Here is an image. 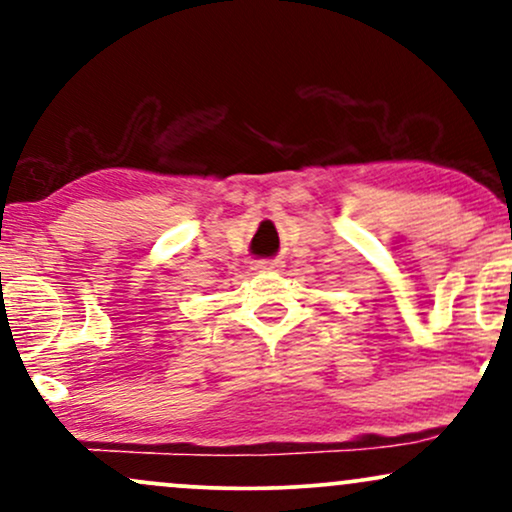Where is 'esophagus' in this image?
Wrapping results in <instances>:
<instances>
[{
	"mask_svg": "<svg viewBox=\"0 0 512 512\" xmlns=\"http://www.w3.org/2000/svg\"><path fill=\"white\" fill-rule=\"evenodd\" d=\"M281 267V260H260L255 264V269H260V272H272V269H279Z\"/></svg>",
	"mask_w": 512,
	"mask_h": 512,
	"instance_id": "1",
	"label": "esophagus"
}]
</instances>
